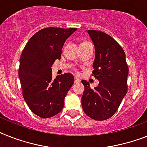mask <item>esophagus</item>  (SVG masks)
Listing matches in <instances>:
<instances>
[{"label": "esophagus", "instance_id": "esophagus-1", "mask_svg": "<svg viewBox=\"0 0 147 147\" xmlns=\"http://www.w3.org/2000/svg\"><path fill=\"white\" fill-rule=\"evenodd\" d=\"M80 81L78 78H75V83H78Z\"/></svg>", "mask_w": 147, "mask_h": 147}]
</instances>
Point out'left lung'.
Here are the masks:
<instances>
[{
  "label": "left lung",
  "mask_w": 147,
  "mask_h": 147,
  "mask_svg": "<svg viewBox=\"0 0 147 147\" xmlns=\"http://www.w3.org/2000/svg\"><path fill=\"white\" fill-rule=\"evenodd\" d=\"M87 32L95 47L92 73L99 84L92 89L89 82L82 81V109L91 119L103 121L115 114L127 93L128 67L125 51L115 39L100 31Z\"/></svg>",
  "instance_id": "1"
}]
</instances>
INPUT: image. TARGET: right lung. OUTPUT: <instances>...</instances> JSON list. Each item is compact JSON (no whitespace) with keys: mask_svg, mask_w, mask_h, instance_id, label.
<instances>
[{"mask_svg":"<svg viewBox=\"0 0 147 147\" xmlns=\"http://www.w3.org/2000/svg\"><path fill=\"white\" fill-rule=\"evenodd\" d=\"M76 28H43L31 38L20 57L19 78L24 100L32 113L47 119L63 109L64 99L74 83L70 73L52 78V65L60 59L66 39Z\"/></svg>","mask_w":147,"mask_h":147,"instance_id":"1","label":"right lung"}]
</instances>
